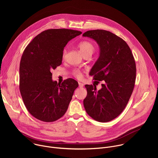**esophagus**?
I'll return each instance as SVG.
<instances>
[{"mask_svg": "<svg viewBox=\"0 0 158 158\" xmlns=\"http://www.w3.org/2000/svg\"><path fill=\"white\" fill-rule=\"evenodd\" d=\"M84 85V84L83 83H82V82H79V87H82Z\"/></svg>", "mask_w": 158, "mask_h": 158, "instance_id": "1", "label": "esophagus"}]
</instances>
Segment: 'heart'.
I'll list each match as a JSON object with an SVG mask.
<instances>
[{
    "mask_svg": "<svg viewBox=\"0 0 158 158\" xmlns=\"http://www.w3.org/2000/svg\"><path fill=\"white\" fill-rule=\"evenodd\" d=\"M78 48L81 51V52L82 54V55L84 56L85 55H92L93 52L95 51V46L90 41L88 40H83L80 42L78 44ZM67 54V50L64 49L62 53V57L64 59L65 57ZM73 74L74 76L77 77V79H81L82 77V72L79 69H74L73 71Z\"/></svg>",
    "mask_w": 158,
    "mask_h": 158,
    "instance_id": "heart-1",
    "label": "heart"
}]
</instances>
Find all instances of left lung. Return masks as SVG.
I'll list each match as a JSON object with an SVG mask.
<instances>
[{"instance_id": "8db88e82", "label": "left lung", "mask_w": 158, "mask_h": 158, "mask_svg": "<svg viewBox=\"0 0 158 158\" xmlns=\"http://www.w3.org/2000/svg\"><path fill=\"white\" fill-rule=\"evenodd\" d=\"M82 35L99 44L100 56L89 75L105 82L98 91L93 85H85L87 94L84 99V108L93 119L109 122L117 118L128 103L136 81V62L127 44L116 34L97 29Z\"/></svg>"}]
</instances>
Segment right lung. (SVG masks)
Listing matches in <instances>:
<instances>
[{
    "label": "right lung",
    "instance_id": "add662e5",
    "mask_svg": "<svg viewBox=\"0 0 158 158\" xmlns=\"http://www.w3.org/2000/svg\"><path fill=\"white\" fill-rule=\"evenodd\" d=\"M81 34L73 29H48L36 35L24 49L20 62L19 89L24 105L35 118L54 122L68 109L78 82L69 78L57 83L52 80L51 71L62 64L67 42Z\"/></svg>",
    "mask_w": 158,
    "mask_h": 158
}]
</instances>
